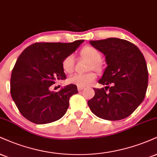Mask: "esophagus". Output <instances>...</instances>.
Masks as SVG:
<instances>
[{
    "mask_svg": "<svg viewBox=\"0 0 157 157\" xmlns=\"http://www.w3.org/2000/svg\"><path fill=\"white\" fill-rule=\"evenodd\" d=\"M85 88L84 86H77V89H78L79 91H81L82 90H83Z\"/></svg>",
    "mask_w": 157,
    "mask_h": 157,
    "instance_id": "34e87169",
    "label": "esophagus"
}]
</instances>
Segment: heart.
<instances>
[{"mask_svg":"<svg viewBox=\"0 0 157 157\" xmlns=\"http://www.w3.org/2000/svg\"><path fill=\"white\" fill-rule=\"evenodd\" d=\"M81 55L84 58H87L92 62L91 67L94 69L99 70L100 64L99 61L101 59V54L99 51L93 47L87 46L81 50ZM74 63L75 59L72 55H69L63 58L62 60V69L65 73L72 72L74 69ZM96 75L94 72H88L86 74H75L69 79V82L71 84H75L77 86H88L95 80Z\"/></svg>","mask_w":157,"mask_h":157,"instance_id":"heart-1","label":"heart"}]
</instances>
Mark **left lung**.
I'll return each instance as SVG.
<instances>
[{"label":"left lung","mask_w":157,"mask_h":157,"mask_svg":"<svg viewBox=\"0 0 157 157\" xmlns=\"http://www.w3.org/2000/svg\"><path fill=\"white\" fill-rule=\"evenodd\" d=\"M105 55L107 67L99 83L111 85L94 88L95 96L88 101L91 112L100 118L118 121L132 113L144 99L148 72L144 56L137 46L118 38L90 41Z\"/></svg>","instance_id":"obj_1"}]
</instances>
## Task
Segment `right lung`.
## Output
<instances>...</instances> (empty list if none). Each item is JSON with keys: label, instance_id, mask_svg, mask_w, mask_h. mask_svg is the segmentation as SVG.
Masks as SVG:
<instances>
[{"label": "right lung", "instance_id": "obj_1", "mask_svg": "<svg viewBox=\"0 0 157 157\" xmlns=\"http://www.w3.org/2000/svg\"><path fill=\"white\" fill-rule=\"evenodd\" d=\"M84 40L71 43H35L23 50L11 76V95L20 113L36 124L61 118L69 107V98L78 93L69 84L59 91H51L56 81L66 79L62 60L72 54Z\"/></svg>", "mask_w": 157, "mask_h": 157}]
</instances>
